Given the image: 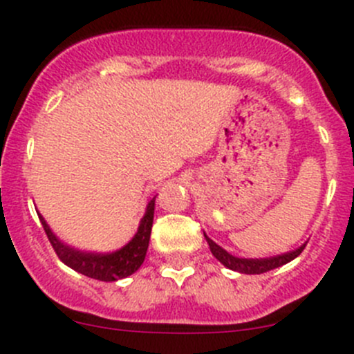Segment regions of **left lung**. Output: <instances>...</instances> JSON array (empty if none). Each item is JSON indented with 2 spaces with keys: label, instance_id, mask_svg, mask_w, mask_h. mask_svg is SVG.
Returning <instances> with one entry per match:
<instances>
[{
  "label": "left lung",
  "instance_id": "1",
  "mask_svg": "<svg viewBox=\"0 0 354 354\" xmlns=\"http://www.w3.org/2000/svg\"><path fill=\"white\" fill-rule=\"evenodd\" d=\"M203 236H205L207 243H209V248L210 252H212V255L216 257L224 267H227V269L231 270H236V272H241V274H263V272H269V270L272 269H277V267L295 260L306 246V243H303L296 250H292V252L281 253V255H276V257H267V259H240V257L231 255V253H227L226 250L221 248L219 245L214 243L205 233H203Z\"/></svg>",
  "mask_w": 354,
  "mask_h": 354
}]
</instances>
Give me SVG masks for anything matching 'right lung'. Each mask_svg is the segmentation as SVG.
I'll use <instances>...</instances> for the list:
<instances>
[{
  "instance_id": "add662e5",
  "label": "right lung",
  "mask_w": 354,
  "mask_h": 354,
  "mask_svg": "<svg viewBox=\"0 0 354 354\" xmlns=\"http://www.w3.org/2000/svg\"><path fill=\"white\" fill-rule=\"evenodd\" d=\"M154 205L156 197L149 202L145 216L142 217L140 226H138L135 236L128 241L123 248L116 250L113 253H88L80 252L77 248H71L63 243L58 236L51 231L44 217L39 216L42 227H44L46 234H48L49 243L55 248L56 255L62 260L65 266L70 269L77 270V272L84 274V276L92 277L97 281H118L123 277L131 276L140 269V266L145 260V253L149 248V240H151L152 223H154Z\"/></svg>"
}]
</instances>
